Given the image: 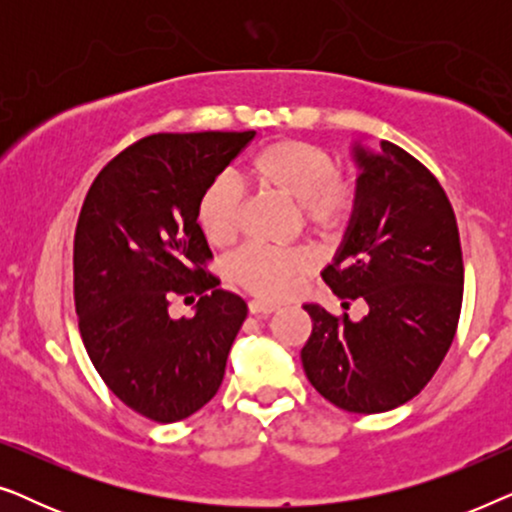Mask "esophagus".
I'll return each mask as SVG.
<instances>
[{
    "label": "esophagus",
    "mask_w": 512,
    "mask_h": 512,
    "mask_svg": "<svg viewBox=\"0 0 512 512\" xmlns=\"http://www.w3.org/2000/svg\"><path fill=\"white\" fill-rule=\"evenodd\" d=\"M275 310H277V305L263 303V300H251V303H249V312L251 314H272Z\"/></svg>",
    "instance_id": "34e87169"
}]
</instances>
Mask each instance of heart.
<instances>
[{
  "label": "heart",
  "instance_id": "obj_1",
  "mask_svg": "<svg viewBox=\"0 0 512 512\" xmlns=\"http://www.w3.org/2000/svg\"><path fill=\"white\" fill-rule=\"evenodd\" d=\"M258 184L282 193L300 205L307 226L338 230L352 219L356 186L338 177L331 153L300 139H282L258 153L251 163ZM240 188L230 177H216L200 195L198 223L212 244H228L240 226ZM312 268V254L303 249H270L249 244L230 258V275L261 298H282Z\"/></svg>",
  "mask_w": 512,
  "mask_h": 512
}]
</instances>
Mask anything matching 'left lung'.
<instances>
[{"label": "left lung", "mask_w": 512, "mask_h": 512, "mask_svg": "<svg viewBox=\"0 0 512 512\" xmlns=\"http://www.w3.org/2000/svg\"><path fill=\"white\" fill-rule=\"evenodd\" d=\"M354 160L356 207L321 277L345 310L361 298L368 314L352 321L303 305L312 335L300 359L326 401L375 415L415 398L443 363L459 324L464 261L450 200L417 158L380 142L377 151L354 144Z\"/></svg>", "instance_id": "8db88e82"}]
</instances>
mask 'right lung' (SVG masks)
Returning a JSON list of instances; mask_svg holds the SVG:
<instances>
[{
    "instance_id": "right-lung-1",
    "label": "right lung",
    "mask_w": 512,
    "mask_h": 512,
    "mask_svg": "<svg viewBox=\"0 0 512 512\" xmlns=\"http://www.w3.org/2000/svg\"><path fill=\"white\" fill-rule=\"evenodd\" d=\"M256 137L160 132L118 153L83 200L74 235V305L104 384L160 424L191 417L219 391L247 303L219 289L198 223L205 188ZM199 300L191 320L169 317Z\"/></svg>"
}]
</instances>
